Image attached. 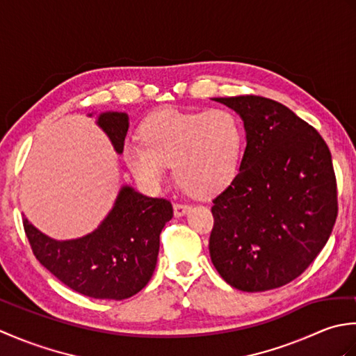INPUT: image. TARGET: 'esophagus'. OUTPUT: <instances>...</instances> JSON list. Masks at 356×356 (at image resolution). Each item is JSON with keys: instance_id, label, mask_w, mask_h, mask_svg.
<instances>
[{"instance_id": "1", "label": "esophagus", "mask_w": 356, "mask_h": 356, "mask_svg": "<svg viewBox=\"0 0 356 356\" xmlns=\"http://www.w3.org/2000/svg\"><path fill=\"white\" fill-rule=\"evenodd\" d=\"M172 208H174V216L180 217V216H185V214H186V211L190 209V205H185V203L176 202V203H174V205H172Z\"/></svg>"}]
</instances>
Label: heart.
Masks as SVG:
<instances>
[{
  "instance_id": "heart-1",
  "label": "heart",
  "mask_w": 356,
  "mask_h": 356,
  "mask_svg": "<svg viewBox=\"0 0 356 356\" xmlns=\"http://www.w3.org/2000/svg\"><path fill=\"white\" fill-rule=\"evenodd\" d=\"M140 140L125 145V161L148 186L163 180L166 165L195 197H209L231 184L243 157L246 134L228 108L202 111L162 110L140 128Z\"/></svg>"
}]
</instances>
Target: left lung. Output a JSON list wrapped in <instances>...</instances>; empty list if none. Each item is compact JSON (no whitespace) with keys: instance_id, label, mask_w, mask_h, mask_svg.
<instances>
[{"instance_id":"obj_1","label":"left lung","mask_w":356,"mask_h":356,"mask_svg":"<svg viewBox=\"0 0 356 356\" xmlns=\"http://www.w3.org/2000/svg\"><path fill=\"white\" fill-rule=\"evenodd\" d=\"M243 119L240 170L216 195L209 255L226 283L245 292L282 287L309 268L334 229L337 177L321 134L263 96L216 97Z\"/></svg>"}]
</instances>
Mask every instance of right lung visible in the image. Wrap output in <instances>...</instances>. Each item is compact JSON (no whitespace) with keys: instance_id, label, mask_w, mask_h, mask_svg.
Returning a JSON list of instances; mask_svg holds the SVG:
<instances>
[{"instance_id":"add662e5","label":"right lung","mask_w":356,"mask_h":356,"mask_svg":"<svg viewBox=\"0 0 356 356\" xmlns=\"http://www.w3.org/2000/svg\"><path fill=\"white\" fill-rule=\"evenodd\" d=\"M97 124L122 153L128 131L125 113H102ZM172 218L171 202L120 190L115 207L88 236L56 241L22 218L33 255L59 282L99 300H125L142 291L156 269L159 240Z\"/></svg>"}]
</instances>
